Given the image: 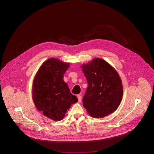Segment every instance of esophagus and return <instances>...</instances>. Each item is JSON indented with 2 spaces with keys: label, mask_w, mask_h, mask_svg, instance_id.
Masks as SVG:
<instances>
[{
  "label": "esophagus",
  "mask_w": 154,
  "mask_h": 154,
  "mask_svg": "<svg viewBox=\"0 0 154 154\" xmlns=\"http://www.w3.org/2000/svg\"><path fill=\"white\" fill-rule=\"evenodd\" d=\"M77 98H78V102H81L82 97V96H81V95H80V94L77 95Z\"/></svg>",
  "instance_id": "obj_1"
}]
</instances>
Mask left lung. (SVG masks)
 Masks as SVG:
<instances>
[{"instance_id": "1", "label": "left lung", "mask_w": 154, "mask_h": 154, "mask_svg": "<svg viewBox=\"0 0 154 154\" xmlns=\"http://www.w3.org/2000/svg\"><path fill=\"white\" fill-rule=\"evenodd\" d=\"M88 83L83 98L88 114L100 119L114 112L119 106L123 94L122 79L116 69L102 58H95L82 64Z\"/></svg>"}]
</instances>
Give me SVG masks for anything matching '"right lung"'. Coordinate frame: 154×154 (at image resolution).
<instances>
[{
  "instance_id": "right-lung-1",
  "label": "right lung",
  "mask_w": 154,
  "mask_h": 154,
  "mask_svg": "<svg viewBox=\"0 0 154 154\" xmlns=\"http://www.w3.org/2000/svg\"><path fill=\"white\" fill-rule=\"evenodd\" d=\"M69 66V63L49 58L42 64L33 80L32 99L36 109L54 121L62 120L70 106L78 101L63 81Z\"/></svg>"
}]
</instances>
